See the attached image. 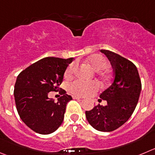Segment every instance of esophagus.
I'll use <instances>...</instances> for the list:
<instances>
[{"instance_id":"1","label":"esophagus","mask_w":155,"mask_h":155,"mask_svg":"<svg viewBox=\"0 0 155 155\" xmlns=\"http://www.w3.org/2000/svg\"><path fill=\"white\" fill-rule=\"evenodd\" d=\"M73 99H82V98L80 96H78V95H73Z\"/></svg>"}]
</instances>
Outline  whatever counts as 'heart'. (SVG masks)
<instances>
[{
  "label": "heart",
  "instance_id": "b5f03b06",
  "mask_svg": "<svg viewBox=\"0 0 155 155\" xmlns=\"http://www.w3.org/2000/svg\"><path fill=\"white\" fill-rule=\"evenodd\" d=\"M88 62L92 66V67L95 71L103 70L108 66V61L104 56L99 54H95L91 56L88 59ZM76 64L74 63H71L66 68L65 71V76L70 77L73 73ZM99 84L95 81H82L77 79L73 81L68 86V89L73 94L82 96L89 95L91 94L95 93L96 91L99 90Z\"/></svg>",
  "mask_w": 155,
  "mask_h": 155
}]
</instances>
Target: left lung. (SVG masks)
<instances>
[{
	"instance_id": "obj_1",
	"label": "left lung",
	"mask_w": 155,
	"mask_h": 155,
	"mask_svg": "<svg viewBox=\"0 0 155 155\" xmlns=\"http://www.w3.org/2000/svg\"><path fill=\"white\" fill-rule=\"evenodd\" d=\"M110 61L114 70V80L99 97L107 102L86 111L89 123L100 131H112L125 124L132 115L141 90L139 73L135 65L117 53L101 50Z\"/></svg>"
}]
</instances>
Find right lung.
Returning a JSON list of instances; mask_svg holds the SVG:
<instances>
[{
	"label": "right lung",
	"mask_w": 155,
	"mask_h": 155,
	"mask_svg": "<svg viewBox=\"0 0 155 155\" xmlns=\"http://www.w3.org/2000/svg\"><path fill=\"white\" fill-rule=\"evenodd\" d=\"M73 60L43 58L17 76L14 91L17 110L22 121L35 132L51 134L63 123L66 104L73 99L63 89L57 102L50 99L48 94L57 90Z\"/></svg>",
	"instance_id": "add662e5"
}]
</instances>
